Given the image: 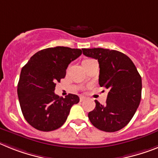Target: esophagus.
I'll use <instances>...</instances> for the list:
<instances>
[{
  "mask_svg": "<svg viewBox=\"0 0 158 158\" xmlns=\"http://www.w3.org/2000/svg\"><path fill=\"white\" fill-rule=\"evenodd\" d=\"M84 100H85V97H84V96H80V101H81V102H83Z\"/></svg>",
  "mask_w": 158,
  "mask_h": 158,
  "instance_id": "1",
  "label": "esophagus"
}]
</instances>
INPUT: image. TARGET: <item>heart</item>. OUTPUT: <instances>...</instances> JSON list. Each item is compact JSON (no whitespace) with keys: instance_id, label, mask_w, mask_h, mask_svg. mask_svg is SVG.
I'll list each match as a JSON object with an SVG mask.
<instances>
[{"instance_id":"obj_1","label":"heart","mask_w":158,"mask_h":158,"mask_svg":"<svg viewBox=\"0 0 158 158\" xmlns=\"http://www.w3.org/2000/svg\"><path fill=\"white\" fill-rule=\"evenodd\" d=\"M86 60H88V59H86Z\"/></svg>"}]
</instances>
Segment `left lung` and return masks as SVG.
Listing matches in <instances>:
<instances>
[{
	"instance_id": "left-lung-1",
	"label": "left lung",
	"mask_w": 158,
	"mask_h": 158,
	"mask_svg": "<svg viewBox=\"0 0 158 158\" xmlns=\"http://www.w3.org/2000/svg\"><path fill=\"white\" fill-rule=\"evenodd\" d=\"M83 54L98 60L99 85L109 89L106 104L95 101L88 114L94 126L105 132L118 131L129 123L139 106L141 77L136 66L122 52L107 48H82Z\"/></svg>"
}]
</instances>
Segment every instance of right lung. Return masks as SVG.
I'll list each match as a JSON object with an SVG mask.
<instances>
[{"instance_id": "1", "label": "right lung", "mask_w": 158, "mask_h": 158, "mask_svg": "<svg viewBox=\"0 0 158 158\" xmlns=\"http://www.w3.org/2000/svg\"><path fill=\"white\" fill-rule=\"evenodd\" d=\"M82 53L79 48L56 46L36 52L21 69L17 95L27 122L40 131H52L65 122L70 109L80 101L75 94L60 98L56 82L65 77L71 61Z\"/></svg>"}]
</instances>
